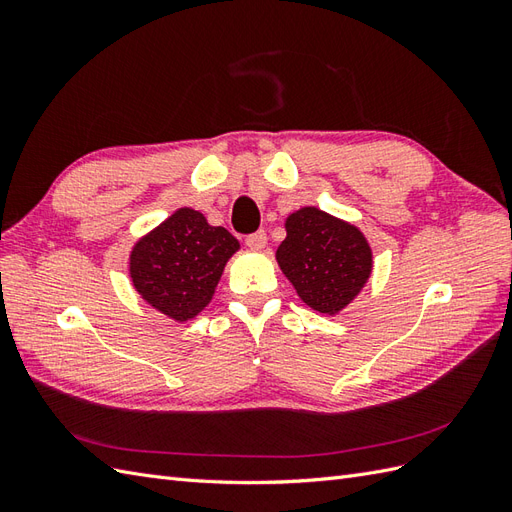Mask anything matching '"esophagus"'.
Instances as JSON below:
<instances>
[{"mask_svg":"<svg viewBox=\"0 0 512 512\" xmlns=\"http://www.w3.org/2000/svg\"><path fill=\"white\" fill-rule=\"evenodd\" d=\"M245 245L250 247V250H254V252H262L267 247V232L265 230L254 232V235H250V237L245 239Z\"/></svg>","mask_w":512,"mask_h":512,"instance_id":"1","label":"esophagus"}]
</instances>
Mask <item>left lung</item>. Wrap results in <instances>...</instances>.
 I'll return each instance as SVG.
<instances>
[{"instance_id": "obj_1", "label": "left lung", "mask_w": 512, "mask_h": 512, "mask_svg": "<svg viewBox=\"0 0 512 512\" xmlns=\"http://www.w3.org/2000/svg\"><path fill=\"white\" fill-rule=\"evenodd\" d=\"M275 258L301 301L329 316L354 301L374 267L363 232L316 207L288 215Z\"/></svg>"}]
</instances>
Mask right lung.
I'll return each mask as SVG.
<instances>
[{
	"mask_svg": "<svg viewBox=\"0 0 512 512\" xmlns=\"http://www.w3.org/2000/svg\"><path fill=\"white\" fill-rule=\"evenodd\" d=\"M239 241L211 226L200 211L177 209L138 239L130 252L134 290L164 316L185 322L211 303L215 286Z\"/></svg>",
	"mask_w": 512,
	"mask_h": 512,
	"instance_id": "obj_1",
	"label": "right lung"
}]
</instances>
